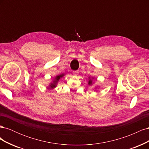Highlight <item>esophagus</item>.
I'll return each instance as SVG.
<instances>
[{"mask_svg": "<svg viewBox=\"0 0 149 149\" xmlns=\"http://www.w3.org/2000/svg\"><path fill=\"white\" fill-rule=\"evenodd\" d=\"M78 74H79V72H78V71H74V72H73V76H78Z\"/></svg>", "mask_w": 149, "mask_h": 149, "instance_id": "obj_1", "label": "esophagus"}]
</instances>
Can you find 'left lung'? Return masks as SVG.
Here are the masks:
<instances>
[{
  "mask_svg": "<svg viewBox=\"0 0 149 149\" xmlns=\"http://www.w3.org/2000/svg\"><path fill=\"white\" fill-rule=\"evenodd\" d=\"M92 83V80L91 79H89V82H88V84H91Z\"/></svg>",
  "mask_w": 149,
  "mask_h": 149,
  "instance_id": "8db88e82",
  "label": "left lung"
}]
</instances>
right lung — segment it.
<instances>
[{
    "instance_id": "right-lung-1",
    "label": "right lung",
    "mask_w": 149,
    "mask_h": 149,
    "mask_svg": "<svg viewBox=\"0 0 149 149\" xmlns=\"http://www.w3.org/2000/svg\"><path fill=\"white\" fill-rule=\"evenodd\" d=\"M64 76V74H60V75H58V76H56V78H55V81H54L53 83H52V84H50V88H55V87L56 86V85L57 82L58 81V80H59V79H60V78H61V77H62V76Z\"/></svg>"
}]
</instances>
